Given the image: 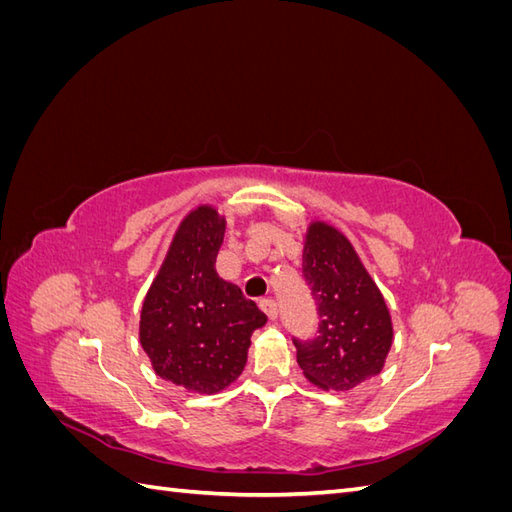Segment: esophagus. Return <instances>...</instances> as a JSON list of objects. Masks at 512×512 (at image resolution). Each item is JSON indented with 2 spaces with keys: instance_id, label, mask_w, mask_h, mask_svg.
<instances>
[{
  "instance_id": "esophagus-1",
  "label": "esophagus",
  "mask_w": 512,
  "mask_h": 512,
  "mask_svg": "<svg viewBox=\"0 0 512 512\" xmlns=\"http://www.w3.org/2000/svg\"><path fill=\"white\" fill-rule=\"evenodd\" d=\"M258 305H260L262 312L267 314V318H269V320H275V318H277V303H275L271 297H267V299H260V301H258Z\"/></svg>"
}]
</instances>
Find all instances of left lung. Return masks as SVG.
<instances>
[{"mask_svg": "<svg viewBox=\"0 0 512 512\" xmlns=\"http://www.w3.org/2000/svg\"><path fill=\"white\" fill-rule=\"evenodd\" d=\"M303 277L318 305V335L292 339L303 376L324 391H350L382 371L393 324L382 292L352 243L327 222H312Z\"/></svg>", "mask_w": 512, "mask_h": 512, "instance_id": "obj_1", "label": "left lung"}]
</instances>
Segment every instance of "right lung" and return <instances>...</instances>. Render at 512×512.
Listing matches in <instances>:
<instances>
[{"label": "right lung", "instance_id": "add662e5", "mask_svg": "<svg viewBox=\"0 0 512 512\" xmlns=\"http://www.w3.org/2000/svg\"><path fill=\"white\" fill-rule=\"evenodd\" d=\"M226 220L211 205L185 215L141 309V346L153 371L192 393H218L247 361L267 322L239 286L215 271Z\"/></svg>", "mask_w": 512, "mask_h": 512}]
</instances>
